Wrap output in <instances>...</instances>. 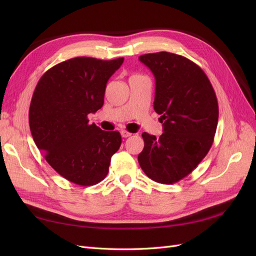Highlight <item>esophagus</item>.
<instances>
[{
	"mask_svg": "<svg viewBox=\"0 0 256 256\" xmlns=\"http://www.w3.org/2000/svg\"><path fill=\"white\" fill-rule=\"evenodd\" d=\"M120 134H122V138H129V136H132V134L128 132V131H126V130H122Z\"/></svg>",
	"mask_w": 256,
	"mask_h": 256,
	"instance_id": "1",
	"label": "esophagus"
}]
</instances>
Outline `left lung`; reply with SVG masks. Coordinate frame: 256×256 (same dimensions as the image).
Wrapping results in <instances>:
<instances>
[{
    "label": "left lung",
    "instance_id": "obj_1",
    "mask_svg": "<svg viewBox=\"0 0 256 256\" xmlns=\"http://www.w3.org/2000/svg\"><path fill=\"white\" fill-rule=\"evenodd\" d=\"M156 80L154 109L164 134H142L144 148L138 160L150 180L172 184L189 175L210 150L219 106L205 72L187 58L170 52L138 58Z\"/></svg>",
    "mask_w": 256,
    "mask_h": 256
}]
</instances>
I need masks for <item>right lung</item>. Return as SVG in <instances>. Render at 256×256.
Returning <instances> with one entry per match:
<instances>
[{"instance_id": "add662e5", "label": "right lung", "mask_w": 256, "mask_h": 256, "mask_svg": "<svg viewBox=\"0 0 256 256\" xmlns=\"http://www.w3.org/2000/svg\"><path fill=\"white\" fill-rule=\"evenodd\" d=\"M122 62L70 58L50 68L36 85L28 111L30 134L48 164L76 184L104 180L122 144L118 131L90 125L88 115L102 109L106 82Z\"/></svg>"}]
</instances>
